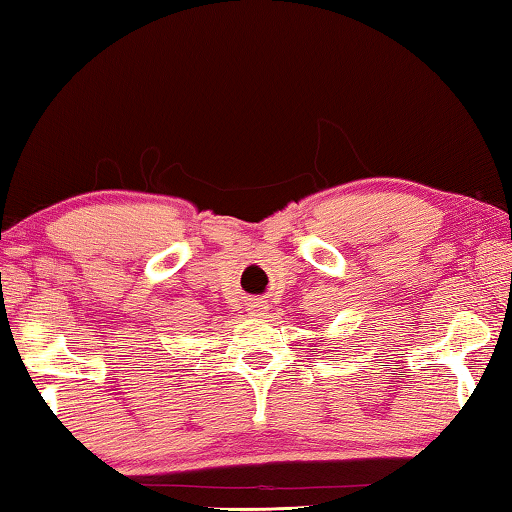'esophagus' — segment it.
<instances>
[{
  "label": "esophagus",
  "mask_w": 512,
  "mask_h": 512,
  "mask_svg": "<svg viewBox=\"0 0 512 512\" xmlns=\"http://www.w3.org/2000/svg\"><path fill=\"white\" fill-rule=\"evenodd\" d=\"M246 310H248L250 317H264L266 315V303L264 301H250Z\"/></svg>",
  "instance_id": "obj_1"
}]
</instances>
